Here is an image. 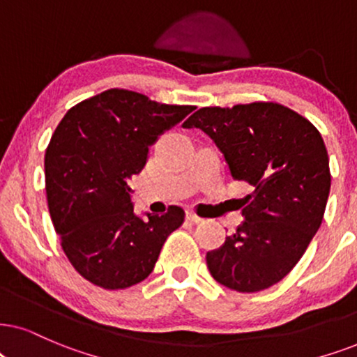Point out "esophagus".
<instances>
[{"instance_id": "esophagus-1", "label": "esophagus", "mask_w": 357, "mask_h": 357, "mask_svg": "<svg viewBox=\"0 0 357 357\" xmlns=\"http://www.w3.org/2000/svg\"><path fill=\"white\" fill-rule=\"evenodd\" d=\"M186 219L191 220V222H194V224L202 222V218H199V215H197L194 211H188V212H186Z\"/></svg>"}]
</instances>
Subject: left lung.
<instances>
[{"label": "left lung", "mask_w": 357, "mask_h": 357, "mask_svg": "<svg viewBox=\"0 0 357 357\" xmlns=\"http://www.w3.org/2000/svg\"><path fill=\"white\" fill-rule=\"evenodd\" d=\"M214 139L231 174L252 186L245 218L206 255L215 282L255 293L285 278L321 225L331 186L329 158L318 128L275 102L202 107L184 121Z\"/></svg>", "instance_id": "1"}]
</instances>
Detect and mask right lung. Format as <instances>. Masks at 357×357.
<instances>
[{
    "label": "right lung",
    "mask_w": 357,
    "mask_h": 357,
    "mask_svg": "<svg viewBox=\"0 0 357 357\" xmlns=\"http://www.w3.org/2000/svg\"><path fill=\"white\" fill-rule=\"evenodd\" d=\"M192 105H168L110 89L74 105L57 125L44 156L47 207L67 259L85 280L123 290L153 272L184 211L135 215L128 181L145 168L158 135Z\"/></svg>",
    "instance_id": "add662e5"
}]
</instances>
